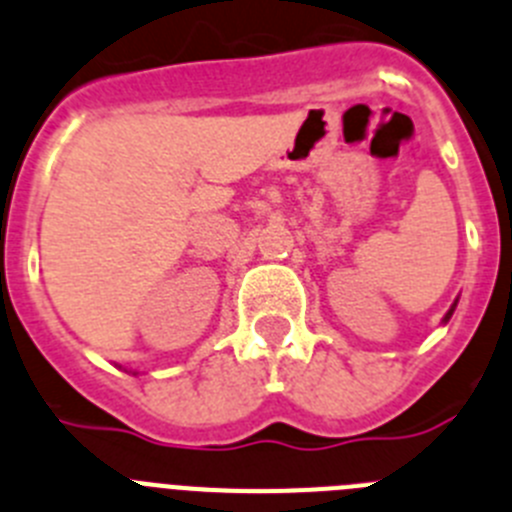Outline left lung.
<instances>
[{
	"label": "left lung",
	"mask_w": 512,
	"mask_h": 512,
	"mask_svg": "<svg viewBox=\"0 0 512 512\" xmlns=\"http://www.w3.org/2000/svg\"><path fill=\"white\" fill-rule=\"evenodd\" d=\"M451 312H454V307H451V310H449V315H446V320H449V318H451Z\"/></svg>",
	"instance_id": "1"
}]
</instances>
